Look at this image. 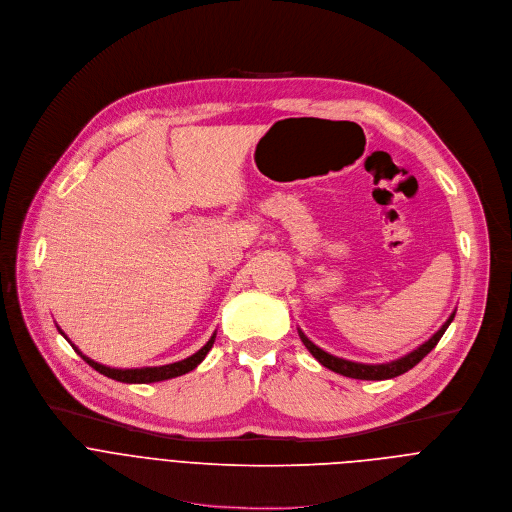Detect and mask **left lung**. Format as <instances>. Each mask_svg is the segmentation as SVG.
Returning a JSON list of instances; mask_svg holds the SVG:
<instances>
[{
    "label": "left lung",
    "instance_id": "left-lung-1",
    "mask_svg": "<svg viewBox=\"0 0 512 512\" xmlns=\"http://www.w3.org/2000/svg\"><path fill=\"white\" fill-rule=\"evenodd\" d=\"M454 315L452 313L448 317V321L442 325V329L438 333H434L424 345H420L418 349H414L412 353H407L395 361H389V363H377V365H367V363H357V361H347V359H341V357H335L327 351H323L321 347H317L309 337H306L300 329H298V337L300 341L304 343V347L311 351V355L327 369L339 373V375H345V377H351V379H367V381H381V379H391V377H397L405 371H410L412 367H416L436 345L438 341L442 339V335L446 333V329L450 327V323L454 321Z\"/></svg>",
    "mask_w": 512,
    "mask_h": 512
}]
</instances>
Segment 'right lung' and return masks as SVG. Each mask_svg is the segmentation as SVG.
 <instances>
[{"label": "right lung", "mask_w": 512, "mask_h": 512, "mask_svg": "<svg viewBox=\"0 0 512 512\" xmlns=\"http://www.w3.org/2000/svg\"><path fill=\"white\" fill-rule=\"evenodd\" d=\"M58 331H60V335H64L62 329H58ZM64 339H66V335H64ZM66 341H68V339H66ZM214 341H216V333L212 335V339H210L206 345H203L197 353H193L191 357H187V359H183V361L169 363V365H161V367H141V369H115V367L100 365V363L88 359L86 355H82L80 349L74 347L70 341H68V343L72 345V349H74L92 369H96V371L102 373V375H107V377L117 379V381H123V383H155V381H165V379H173V377L185 375V373H189L191 369H195L203 359H206V355H208L210 349L214 347Z\"/></svg>", "instance_id": "1"}]
</instances>
